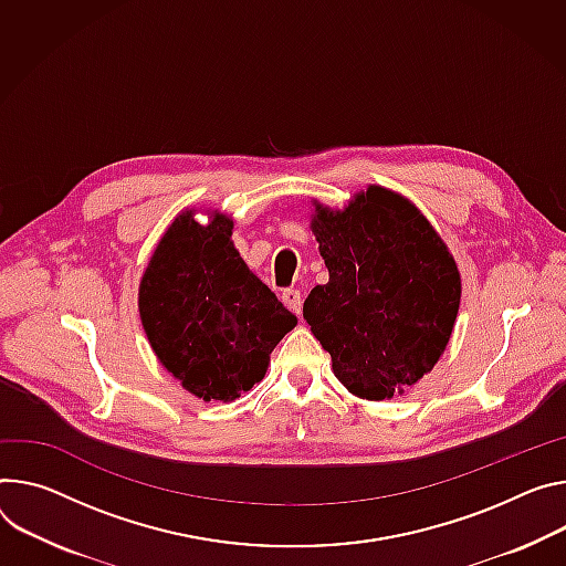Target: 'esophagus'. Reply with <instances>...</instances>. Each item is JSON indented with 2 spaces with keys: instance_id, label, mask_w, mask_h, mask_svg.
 Instances as JSON below:
<instances>
[{
  "instance_id": "34e87169",
  "label": "esophagus",
  "mask_w": 566,
  "mask_h": 566,
  "mask_svg": "<svg viewBox=\"0 0 566 566\" xmlns=\"http://www.w3.org/2000/svg\"><path fill=\"white\" fill-rule=\"evenodd\" d=\"M282 302L289 306V310H291L295 316L302 314V295H300L297 289H286V291L282 293Z\"/></svg>"
}]
</instances>
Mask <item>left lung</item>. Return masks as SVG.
<instances>
[{"label": "left lung", "instance_id": "obj_1", "mask_svg": "<svg viewBox=\"0 0 566 566\" xmlns=\"http://www.w3.org/2000/svg\"><path fill=\"white\" fill-rule=\"evenodd\" d=\"M312 202L329 282L312 289L302 316L352 395H403L451 338L462 293L453 254L413 202L381 185L354 193L343 210Z\"/></svg>", "mask_w": 566, "mask_h": 566}]
</instances>
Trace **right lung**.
<instances>
[{
  "mask_svg": "<svg viewBox=\"0 0 566 566\" xmlns=\"http://www.w3.org/2000/svg\"><path fill=\"white\" fill-rule=\"evenodd\" d=\"M180 212L139 280V318L158 361L202 401H234L269 370L297 318L232 243L234 221Z\"/></svg>",
  "mask_w": 566,
  "mask_h": 566,
  "instance_id": "obj_1",
  "label": "right lung"
}]
</instances>
